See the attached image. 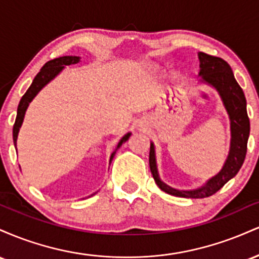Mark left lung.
Returning a JSON list of instances; mask_svg holds the SVG:
<instances>
[{"mask_svg": "<svg viewBox=\"0 0 259 259\" xmlns=\"http://www.w3.org/2000/svg\"><path fill=\"white\" fill-rule=\"evenodd\" d=\"M200 58V75L204 81L214 86L221 95L223 103L227 108L231 124V142L229 156L224 167L215 177L209 179L206 185L190 191H180L165 185L160 181L157 171L156 156H154L153 144L150 147V169L153 179L162 191L178 197L186 198H204L214 195L222 189L231 178H234L240 170L247 152V141L249 136V119L246 109V99L242 89L235 80L231 67L224 59L198 53Z\"/></svg>", "mask_w": 259, "mask_h": 259, "instance_id": "1", "label": "left lung"}]
</instances>
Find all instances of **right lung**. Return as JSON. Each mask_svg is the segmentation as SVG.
I'll return each instance as SVG.
<instances>
[{
  "label": "right lung",
  "mask_w": 259,
  "mask_h": 259,
  "mask_svg": "<svg viewBox=\"0 0 259 259\" xmlns=\"http://www.w3.org/2000/svg\"><path fill=\"white\" fill-rule=\"evenodd\" d=\"M80 61V57H76V56H64V57H59V58H55L49 61L47 63H45V65L41 68V70L36 74L35 79L32 80V84L30 85V88L26 90V92L24 94V96L22 97L20 100L19 105H18V111H17V118L16 121H14V125H13V141H14V146H17V138H18V133H19V127L22 126L23 119H24V114L26 108H28L29 103L31 102V100L36 96V94L41 89L44 88L45 85L47 84L49 81L55 78L57 74L61 72L62 69L64 68V65H69V64H74V63H78ZM130 133H127L125 136H123V139L120 140L119 144H118L117 148L114 150V152L112 153L111 159L109 162H112L113 157H114L115 152L121 146L123 142H125L127 139H129Z\"/></svg>",
  "instance_id": "right-lung-1"
}]
</instances>
